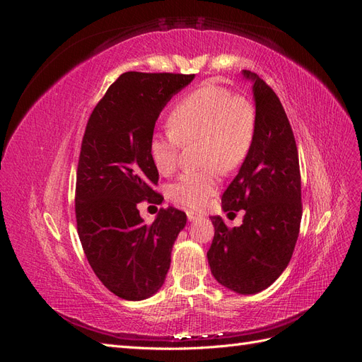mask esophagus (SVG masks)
Here are the masks:
<instances>
[{
  "label": "esophagus",
  "mask_w": 362,
  "mask_h": 362,
  "mask_svg": "<svg viewBox=\"0 0 362 362\" xmlns=\"http://www.w3.org/2000/svg\"><path fill=\"white\" fill-rule=\"evenodd\" d=\"M187 217H189V221H190V222H194L196 218H199V217H201V214H199V213H196V211H187Z\"/></svg>",
  "instance_id": "34e87169"
}]
</instances>
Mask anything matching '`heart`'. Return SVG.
I'll return each instance as SVG.
<instances>
[{
    "mask_svg": "<svg viewBox=\"0 0 362 362\" xmlns=\"http://www.w3.org/2000/svg\"><path fill=\"white\" fill-rule=\"evenodd\" d=\"M169 127L151 136V161L161 175H169L177 168L182 144L199 140L204 168L181 173L170 184L169 196L180 205L201 208L216 194L221 170L233 172L249 157L258 133V112L249 98L206 83L173 104Z\"/></svg>",
    "mask_w": 362,
    "mask_h": 362,
    "instance_id": "1",
    "label": "heart"
}]
</instances>
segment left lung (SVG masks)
I'll return each mask as SVG.
<instances>
[{"mask_svg":"<svg viewBox=\"0 0 362 362\" xmlns=\"http://www.w3.org/2000/svg\"><path fill=\"white\" fill-rule=\"evenodd\" d=\"M254 80L258 133L249 157L222 194L229 214L243 210L240 226L211 216L214 238L206 252L213 276L240 294L267 288L286 270L298 242L302 190L298 146L286 110L272 87Z\"/></svg>","mask_w":362,"mask_h":362,"instance_id":"obj_1","label":"left lung"}]
</instances>
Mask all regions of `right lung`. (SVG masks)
<instances>
[{"instance_id":"right-lung-1","label":"right lung","mask_w":362,"mask_h":362,"mask_svg":"<svg viewBox=\"0 0 362 362\" xmlns=\"http://www.w3.org/2000/svg\"><path fill=\"white\" fill-rule=\"evenodd\" d=\"M194 74L125 72L108 87L87 120L75 185L76 231L87 261L104 286L125 300L158 291L187 216L161 208L152 223L137 210L160 202L158 170L149 139L170 98Z\"/></svg>"}]
</instances>
